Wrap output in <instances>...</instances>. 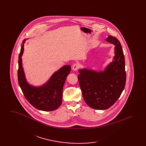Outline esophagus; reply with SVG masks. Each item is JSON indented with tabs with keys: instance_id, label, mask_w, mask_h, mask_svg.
I'll return each mask as SVG.
<instances>
[{
	"instance_id": "obj_1",
	"label": "esophagus",
	"mask_w": 146,
	"mask_h": 146,
	"mask_svg": "<svg viewBox=\"0 0 146 146\" xmlns=\"http://www.w3.org/2000/svg\"><path fill=\"white\" fill-rule=\"evenodd\" d=\"M79 67V64H77V63H75V64H74L73 65V66H72V70H73L76 71V70H78Z\"/></svg>"
}]
</instances>
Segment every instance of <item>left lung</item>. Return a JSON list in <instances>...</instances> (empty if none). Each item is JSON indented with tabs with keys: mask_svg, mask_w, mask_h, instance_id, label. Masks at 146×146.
<instances>
[{
	"mask_svg": "<svg viewBox=\"0 0 146 146\" xmlns=\"http://www.w3.org/2000/svg\"><path fill=\"white\" fill-rule=\"evenodd\" d=\"M106 40L115 45V56L103 72L88 69L79 70V83L84 99L91 108L104 110L110 108L125 88L126 72L123 51L118 39L108 35Z\"/></svg>",
	"mask_w": 146,
	"mask_h": 146,
	"instance_id": "8db88e82",
	"label": "left lung"
}]
</instances>
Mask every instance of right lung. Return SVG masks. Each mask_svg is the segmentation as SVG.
<instances>
[{"mask_svg":"<svg viewBox=\"0 0 146 146\" xmlns=\"http://www.w3.org/2000/svg\"><path fill=\"white\" fill-rule=\"evenodd\" d=\"M23 41L19 57L18 81L27 100L35 108L43 111H51L58 108L62 104L63 87L66 78L70 74V65H65L51 76L49 81L40 87H34L27 82L22 64L24 50Z\"/></svg>","mask_w":146,"mask_h":146,"instance_id":"add662e5","label":"right lung"}]
</instances>
